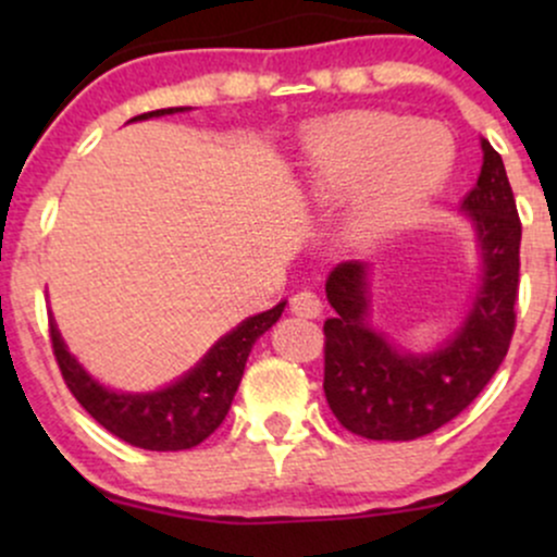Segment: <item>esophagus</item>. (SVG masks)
I'll return each mask as SVG.
<instances>
[{"instance_id": "1", "label": "esophagus", "mask_w": 557, "mask_h": 557, "mask_svg": "<svg viewBox=\"0 0 557 557\" xmlns=\"http://www.w3.org/2000/svg\"><path fill=\"white\" fill-rule=\"evenodd\" d=\"M290 311L296 317H306V319H317L322 314V300H319L317 293L311 290H300L290 298Z\"/></svg>"}]
</instances>
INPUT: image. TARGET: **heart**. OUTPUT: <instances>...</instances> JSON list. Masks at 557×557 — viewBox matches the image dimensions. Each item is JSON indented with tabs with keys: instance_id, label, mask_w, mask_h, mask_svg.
Wrapping results in <instances>:
<instances>
[{
	"instance_id": "obj_1",
	"label": "heart",
	"mask_w": 557,
	"mask_h": 557,
	"mask_svg": "<svg viewBox=\"0 0 557 557\" xmlns=\"http://www.w3.org/2000/svg\"><path fill=\"white\" fill-rule=\"evenodd\" d=\"M437 133L385 112H350L309 133L300 154L306 190L322 203L350 202L345 240L367 248L417 216L450 170Z\"/></svg>"
}]
</instances>
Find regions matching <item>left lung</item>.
<instances>
[{"label":"left lung","instance_id":"1","mask_svg":"<svg viewBox=\"0 0 557 557\" xmlns=\"http://www.w3.org/2000/svg\"><path fill=\"white\" fill-rule=\"evenodd\" d=\"M479 181L463 198L482 253V283L443 348L406 354L369 324V267L343 261L327 277L324 395L337 421L367 440H417L456 419L487 387L510 348L519 298L521 220L500 154L482 140Z\"/></svg>","mask_w":557,"mask_h":557}]
</instances>
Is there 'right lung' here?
Segmentation results:
<instances>
[{
  "label": "right lung",
  "mask_w": 557,
  "mask_h": 557,
  "mask_svg": "<svg viewBox=\"0 0 557 557\" xmlns=\"http://www.w3.org/2000/svg\"><path fill=\"white\" fill-rule=\"evenodd\" d=\"M175 112H185V107L144 112L133 120ZM283 309L285 300L270 311L248 317L233 332L220 337L188 374L157 393H117L99 385L75 361V356H70L54 319H49V337L67 389L107 432L144 450H188L203 443L225 421L253 343L277 322Z\"/></svg>",
  "instance_id": "right-lung-1"
}]
</instances>
